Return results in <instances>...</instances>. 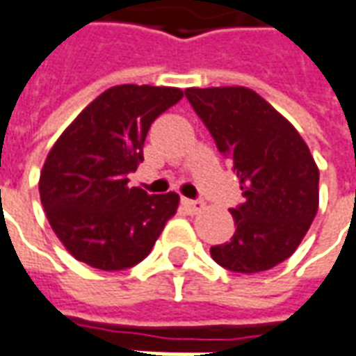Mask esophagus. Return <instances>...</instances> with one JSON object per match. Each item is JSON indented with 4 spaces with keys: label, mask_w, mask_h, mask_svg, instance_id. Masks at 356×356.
Masks as SVG:
<instances>
[{
    "label": "esophagus",
    "mask_w": 356,
    "mask_h": 356,
    "mask_svg": "<svg viewBox=\"0 0 356 356\" xmlns=\"http://www.w3.org/2000/svg\"><path fill=\"white\" fill-rule=\"evenodd\" d=\"M181 204H183V207H185L186 211L191 213V215H194V213L202 211L205 207L204 202H200V200H188V198H183L181 200Z\"/></svg>",
    "instance_id": "obj_1"
}]
</instances>
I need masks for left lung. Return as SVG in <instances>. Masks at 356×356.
I'll use <instances>...</instances> for the list:
<instances>
[{
	"instance_id": "8db88e82",
	"label": "left lung",
	"mask_w": 356,
	"mask_h": 356,
	"mask_svg": "<svg viewBox=\"0 0 356 356\" xmlns=\"http://www.w3.org/2000/svg\"><path fill=\"white\" fill-rule=\"evenodd\" d=\"M220 154L230 158L243 204L230 209L236 232L211 247L230 272L259 273L296 251L318 209V170L296 128L243 86L186 88Z\"/></svg>"
}]
</instances>
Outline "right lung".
Wrapping results in <instances>:
<instances>
[{
	"label": "right lung",
	"mask_w": 356,
	"mask_h": 356,
	"mask_svg": "<svg viewBox=\"0 0 356 356\" xmlns=\"http://www.w3.org/2000/svg\"><path fill=\"white\" fill-rule=\"evenodd\" d=\"M183 97L171 86L120 84L92 102L44 160L39 194L58 239L84 264L118 272L151 252L179 194L128 186L151 124Z\"/></svg>",
	"instance_id": "1"
}]
</instances>
